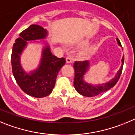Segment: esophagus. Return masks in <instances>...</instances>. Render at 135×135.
I'll return each instance as SVG.
<instances>
[{"label": "esophagus", "instance_id": "obj_1", "mask_svg": "<svg viewBox=\"0 0 135 135\" xmlns=\"http://www.w3.org/2000/svg\"><path fill=\"white\" fill-rule=\"evenodd\" d=\"M66 63H72L73 62V59L70 57L67 56L66 58Z\"/></svg>", "mask_w": 135, "mask_h": 135}]
</instances>
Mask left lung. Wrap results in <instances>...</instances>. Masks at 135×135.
<instances>
[{
  "instance_id": "8db88e82",
  "label": "left lung",
  "mask_w": 135,
  "mask_h": 135,
  "mask_svg": "<svg viewBox=\"0 0 135 135\" xmlns=\"http://www.w3.org/2000/svg\"><path fill=\"white\" fill-rule=\"evenodd\" d=\"M118 44L122 47L120 42L118 39L116 38ZM124 56L122 58V65L120 69L116 74L115 76L111 81L99 85H92L91 83L85 82L83 79L85 75L88 71L90 64L87 60L85 61H75L74 63L75 69V79H74V87L79 94L85 97H94L112 88L119 80L122 71V67L124 65Z\"/></svg>"
}]
</instances>
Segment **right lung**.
Here are the masks:
<instances>
[{"label":"right lung","instance_id":"right-lung-1","mask_svg":"<svg viewBox=\"0 0 135 135\" xmlns=\"http://www.w3.org/2000/svg\"><path fill=\"white\" fill-rule=\"evenodd\" d=\"M48 34V31L42 26L31 25L21 33L13 46L11 65L13 76L20 88L34 98H44L52 93L59 70L66 62L65 58L60 59L53 55L50 46L46 42L38 67L29 73L23 69L20 62L21 55L28 44L27 42L44 40Z\"/></svg>","mask_w":135,"mask_h":135}]
</instances>
